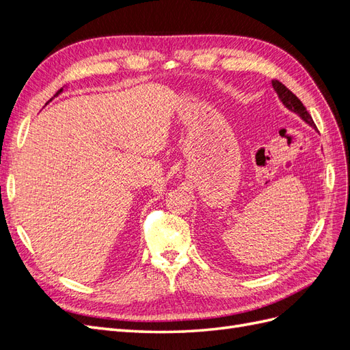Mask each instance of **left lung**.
I'll list each match as a JSON object with an SVG mask.
<instances>
[{
    "label": "left lung",
    "instance_id": "obj_1",
    "mask_svg": "<svg viewBox=\"0 0 350 350\" xmlns=\"http://www.w3.org/2000/svg\"><path fill=\"white\" fill-rule=\"evenodd\" d=\"M271 84H273L274 92L278 93V96H279V99L282 100L284 107L288 108L289 111L298 113L306 124H310L311 126H314V129H315V124L311 118V115L308 113V111H306V108L304 107L302 102L298 98H296L295 94L288 88H286L284 84H282L279 80H273Z\"/></svg>",
    "mask_w": 350,
    "mask_h": 350
}]
</instances>
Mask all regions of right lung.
Wrapping results in <instances>:
<instances>
[{"instance_id":"obj_1","label":"right lung","mask_w":350,"mask_h":350,"mask_svg":"<svg viewBox=\"0 0 350 350\" xmlns=\"http://www.w3.org/2000/svg\"><path fill=\"white\" fill-rule=\"evenodd\" d=\"M59 93H62V89H59V90L57 92V94H55V96H58V94H59ZM51 100H52V99H51Z\"/></svg>"}]
</instances>
